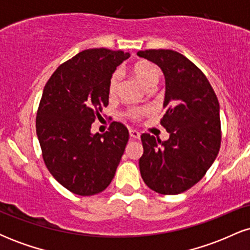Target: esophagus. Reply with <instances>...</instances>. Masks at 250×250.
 Segmentation results:
<instances>
[{
    "instance_id": "1",
    "label": "esophagus",
    "mask_w": 250,
    "mask_h": 250,
    "mask_svg": "<svg viewBox=\"0 0 250 250\" xmlns=\"http://www.w3.org/2000/svg\"><path fill=\"white\" fill-rule=\"evenodd\" d=\"M129 135H130L131 139L134 140H139L140 136H141V134H140L137 130H135V129H130V130H129Z\"/></svg>"
}]
</instances>
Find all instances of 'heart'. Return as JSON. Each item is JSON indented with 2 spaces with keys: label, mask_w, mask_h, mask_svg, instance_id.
Returning <instances> with one entry per match:
<instances>
[{
  "label": "heart",
  "mask_w": 250,
  "mask_h": 250,
  "mask_svg": "<svg viewBox=\"0 0 250 250\" xmlns=\"http://www.w3.org/2000/svg\"><path fill=\"white\" fill-rule=\"evenodd\" d=\"M133 74L146 89L155 88L160 81V71L156 65L150 62L137 63L133 68ZM120 81H121V73L115 71L111 75L110 81H109V95H116L120 88ZM145 113V109H129L127 111V116L130 117V119H139Z\"/></svg>",
  "instance_id": "1"
}]
</instances>
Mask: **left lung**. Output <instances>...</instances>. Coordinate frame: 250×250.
I'll return each mask as SVG.
<instances>
[{
	"mask_svg": "<svg viewBox=\"0 0 250 250\" xmlns=\"http://www.w3.org/2000/svg\"><path fill=\"white\" fill-rule=\"evenodd\" d=\"M137 55L159 65L166 79L161 125L167 141L142 134L140 171L151 190L176 195L196 185L220 150V104L205 74L177 51L149 49Z\"/></svg>",
	"mask_w": 250,
	"mask_h": 250,
	"instance_id": "left-lung-1",
	"label": "left lung"
}]
</instances>
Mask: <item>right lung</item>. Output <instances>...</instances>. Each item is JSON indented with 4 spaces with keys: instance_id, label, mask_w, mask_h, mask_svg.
Returning a JSON list of instances; mask_svg holds the SVG:
<instances>
[{
    "instance_id": "add662e5",
    "label": "right lung",
    "mask_w": 250,
    "mask_h": 250,
    "mask_svg": "<svg viewBox=\"0 0 250 250\" xmlns=\"http://www.w3.org/2000/svg\"><path fill=\"white\" fill-rule=\"evenodd\" d=\"M129 56L105 48L83 50L60 65L43 89L36 116L43 161L71 193L99 194L114 179L128 129L120 122H111L102 135L90 129L108 105L111 75Z\"/></svg>"
}]
</instances>
